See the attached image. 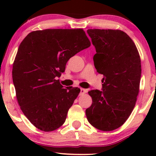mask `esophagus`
<instances>
[{
  "mask_svg": "<svg viewBox=\"0 0 156 156\" xmlns=\"http://www.w3.org/2000/svg\"><path fill=\"white\" fill-rule=\"evenodd\" d=\"M87 89H83V88H81V89H80V95L84 94L87 93Z\"/></svg>",
  "mask_w": 156,
  "mask_h": 156,
  "instance_id": "1",
  "label": "esophagus"
}]
</instances>
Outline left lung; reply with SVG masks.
Listing matches in <instances>:
<instances>
[{
    "label": "left lung",
    "instance_id": "8db88e82",
    "mask_svg": "<svg viewBox=\"0 0 156 156\" xmlns=\"http://www.w3.org/2000/svg\"><path fill=\"white\" fill-rule=\"evenodd\" d=\"M97 53L95 68L103 74L102 91L91 90V106L86 109L89 123L96 129L110 131L126 122L139 92L140 57L135 43L121 30L89 29Z\"/></svg>",
    "mask_w": 156,
    "mask_h": 156
}]
</instances>
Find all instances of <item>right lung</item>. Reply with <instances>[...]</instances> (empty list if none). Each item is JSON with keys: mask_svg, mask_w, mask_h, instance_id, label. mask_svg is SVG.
Wrapping results in <instances>:
<instances>
[{"mask_svg": "<svg viewBox=\"0 0 156 156\" xmlns=\"http://www.w3.org/2000/svg\"><path fill=\"white\" fill-rule=\"evenodd\" d=\"M90 45L81 28L33 31L21 42L12 81L20 109L37 129L52 131L65 123L80 89H65L57 77L69 58Z\"/></svg>", "mask_w": 156, "mask_h": 156, "instance_id": "add662e5", "label": "right lung"}]
</instances>
